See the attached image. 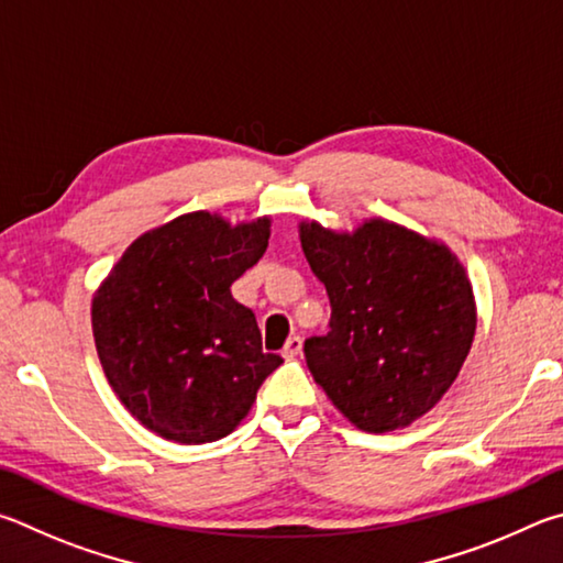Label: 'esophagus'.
Returning <instances> with one entry per match:
<instances>
[{
    "mask_svg": "<svg viewBox=\"0 0 563 563\" xmlns=\"http://www.w3.org/2000/svg\"><path fill=\"white\" fill-rule=\"evenodd\" d=\"M301 346H303L301 336H289V341L284 343V349H282V356L287 361H294L301 353Z\"/></svg>",
    "mask_w": 563,
    "mask_h": 563,
    "instance_id": "34e87169",
    "label": "esophagus"
}]
</instances>
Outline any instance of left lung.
Returning <instances> with one entry per match:
<instances>
[{"label": "left lung", "instance_id": "1", "mask_svg": "<svg viewBox=\"0 0 563 563\" xmlns=\"http://www.w3.org/2000/svg\"><path fill=\"white\" fill-rule=\"evenodd\" d=\"M331 331L303 343L313 380L363 432L408 428L455 383L477 329L470 276L445 242L373 217L353 232L299 222Z\"/></svg>", "mask_w": 563, "mask_h": 563}]
</instances>
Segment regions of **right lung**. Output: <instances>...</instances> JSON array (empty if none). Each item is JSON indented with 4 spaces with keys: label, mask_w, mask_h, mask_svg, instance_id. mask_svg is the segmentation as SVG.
I'll use <instances>...</instances> for the list:
<instances>
[{
    "label": "right lung",
    "mask_w": 563,
    "mask_h": 563,
    "mask_svg": "<svg viewBox=\"0 0 563 563\" xmlns=\"http://www.w3.org/2000/svg\"><path fill=\"white\" fill-rule=\"evenodd\" d=\"M269 217L230 224L217 212L175 217L128 246L93 294L98 358L125 410L155 435L202 445L252 410L282 356L262 351L232 282L262 260Z\"/></svg>",
    "instance_id": "obj_1"
}]
</instances>
